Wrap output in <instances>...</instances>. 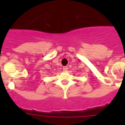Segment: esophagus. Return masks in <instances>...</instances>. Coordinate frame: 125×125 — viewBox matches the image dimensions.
<instances>
[{"instance_id": "obj_1", "label": "esophagus", "mask_w": 125, "mask_h": 125, "mask_svg": "<svg viewBox=\"0 0 125 125\" xmlns=\"http://www.w3.org/2000/svg\"><path fill=\"white\" fill-rule=\"evenodd\" d=\"M62 69H63V71H67V69H68V67H66V66H63Z\"/></svg>"}]
</instances>
